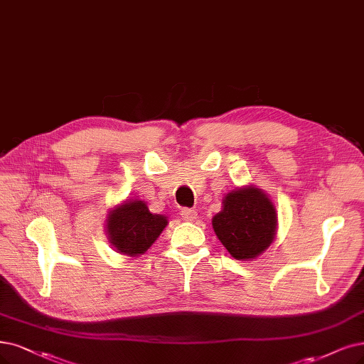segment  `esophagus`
<instances>
[{
	"instance_id": "34e87169",
	"label": "esophagus",
	"mask_w": 364,
	"mask_h": 364,
	"mask_svg": "<svg viewBox=\"0 0 364 364\" xmlns=\"http://www.w3.org/2000/svg\"><path fill=\"white\" fill-rule=\"evenodd\" d=\"M196 216H198V213L192 208H183L181 210V218L187 222H193L196 219Z\"/></svg>"
}]
</instances>
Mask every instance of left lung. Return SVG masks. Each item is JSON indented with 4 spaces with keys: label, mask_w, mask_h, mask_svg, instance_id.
Masks as SVG:
<instances>
[{
    "label": "left lung",
    "mask_w": 364,
    "mask_h": 364,
    "mask_svg": "<svg viewBox=\"0 0 364 364\" xmlns=\"http://www.w3.org/2000/svg\"><path fill=\"white\" fill-rule=\"evenodd\" d=\"M213 230L232 258H258L277 232L274 203L257 186L238 187L225 195L222 210L213 218Z\"/></svg>",
    "instance_id": "8db88e82"
}]
</instances>
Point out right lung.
I'll list each match as a JSON object with an SVG mask.
<instances>
[{
    "label": "right lung",
    "instance_id": "add662e5",
    "mask_svg": "<svg viewBox=\"0 0 364 364\" xmlns=\"http://www.w3.org/2000/svg\"><path fill=\"white\" fill-rule=\"evenodd\" d=\"M168 225L165 214L151 213L142 199H126L107 211L106 235L115 252L139 257L153 246Z\"/></svg>",
    "mask_w": 364,
    "mask_h": 364
}]
</instances>
